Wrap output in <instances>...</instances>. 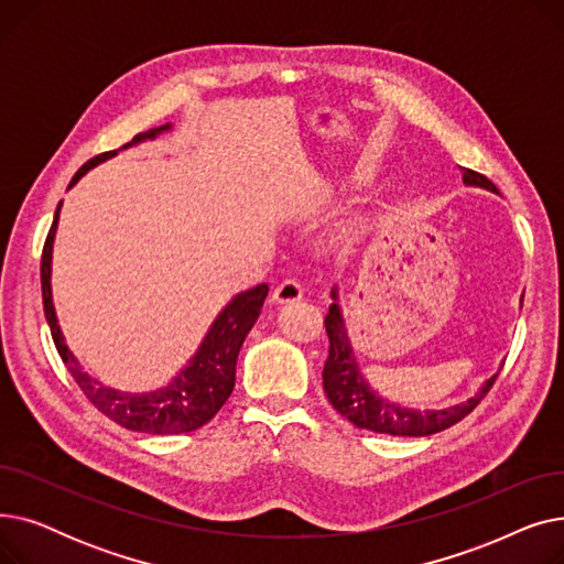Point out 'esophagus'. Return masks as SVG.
<instances>
[{"instance_id": "34e87169", "label": "esophagus", "mask_w": 564, "mask_h": 564, "mask_svg": "<svg viewBox=\"0 0 564 564\" xmlns=\"http://www.w3.org/2000/svg\"><path fill=\"white\" fill-rule=\"evenodd\" d=\"M304 297V285L297 279H283L276 288H274V302L279 304H288V302H297Z\"/></svg>"}]
</instances>
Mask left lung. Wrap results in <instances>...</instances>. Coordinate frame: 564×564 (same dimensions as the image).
Instances as JSON below:
<instances>
[{
  "instance_id": "left-lung-1",
  "label": "left lung",
  "mask_w": 564,
  "mask_h": 564,
  "mask_svg": "<svg viewBox=\"0 0 564 564\" xmlns=\"http://www.w3.org/2000/svg\"><path fill=\"white\" fill-rule=\"evenodd\" d=\"M462 177L466 185H478V187L498 192L487 175L473 169H462ZM324 329H327V336H329V354L322 370L324 393H327L332 406L340 413V416H345L351 425L370 430V432L391 434V436H430V434L448 430L462 419H466L468 413L485 400V395L491 391L494 381L498 377L494 375L491 379H487V383L478 391L476 398H470L457 406L443 409V411L404 409L379 398L364 381L357 359H354L351 354V345L347 340V332L343 327V317L336 304L329 306V313L324 317Z\"/></svg>"
}]
</instances>
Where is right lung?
Returning <instances> with one entry per match:
<instances>
[{
  "label": "right lung",
  "instance_id": "obj_1",
  "mask_svg": "<svg viewBox=\"0 0 564 564\" xmlns=\"http://www.w3.org/2000/svg\"><path fill=\"white\" fill-rule=\"evenodd\" d=\"M169 126L162 128H151L141 134H137L132 141H128L121 148H128L141 139L155 137L158 132L166 130ZM116 151L100 153L96 158L88 160L70 181V187L79 181V177L94 169L96 164L113 158ZM58 221V207L54 221L50 226V232L45 237L43 245V256H41V288H43V311L45 319L50 324V334L56 345L58 357L66 364L68 372L77 381V387L86 395V400L91 402L100 413L113 423H118L126 430L132 432H145V434H183V432H194L203 427L207 421L215 419V413L226 404L235 389V364H237V354H240V347L256 324L267 292H270V285L260 283L247 292H240L237 297L219 313L215 319L213 329L207 332L205 340L200 343L196 357L181 370L169 387L155 391V393H123L116 389L102 387L100 381L91 379L82 368L77 366L75 357L68 351L62 332H58L54 306H52V290H50V264H52V242H54V230Z\"/></svg>",
  "mask_w": 564,
  "mask_h": 564
}]
</instances>
